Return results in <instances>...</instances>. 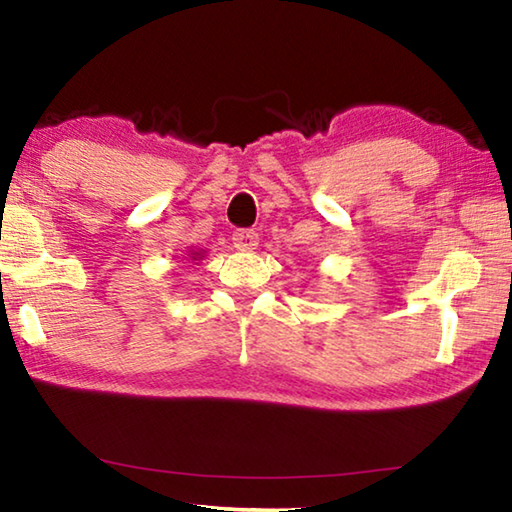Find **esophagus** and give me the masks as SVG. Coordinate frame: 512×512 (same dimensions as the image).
Masks as SVG:
<instances>
[{
	"label": "esophagus",
	"instance_id": "34e87169",
	"mask_svg": "<svg viewBox=\"0 0 512 512\" xmlns=\"http://www.w3.org/2000/svg\"><path fill=\"white\" fill-rule=\"evenodd\" d=\"M257 232L250 230V228H244V230H237L235 235H232V244H235L237 250H253L257 246Z\"/></svg>",
	"mask_w": 512,
	"mask_h": 512
}]
</instances>
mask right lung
I'll list each match as a JSON object with an SVG mask.
<instances>
[{"mask_svg": "<svg viewBox=\"0 0 512 512\" xmlns=\"http://www.w3.org/2000/svg\"><path fill=\"white\" fill-rule=\"evenodd\" d=\"M192 255H196V257H198V255H201V253H192ZM196 257H194V259H196Z\"/></svg>", "mask_w": 512, "mask_h": 512, "instance_id": "1", "label": "right lung"}]
</instances>
